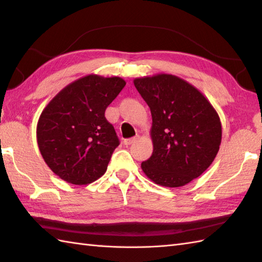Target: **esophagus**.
Returning <instances> with one entry per match:
<instances>
[{"label": "esophagus", "instance_id": "esophagus-1", "mask_svg": "<svg viewBox=\"0 0 262 262\" xmlns=\"http://www.w3.org/2000/svg\"><path fill=\"white\" fill-rule=\"evenodd\" d=\"M138 138H140V136H135V137H132V138H126V140H124V144L125 145H130V144L137 142Z\"/></svg>", "mask_w": 262, "mask_h": 262}]
</instances>
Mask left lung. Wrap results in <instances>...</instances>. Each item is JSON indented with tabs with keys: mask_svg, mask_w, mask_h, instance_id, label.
Returning <instances> with one entry per match:
<instances>
[{
	"mask_svg": "<svg viewBox=\"0 0 262 262\" xmlns=\"http://www.w3.org/2000/svg\"><path fill=\"white\" fill-rule=\"evenodd\" d=\"M134 85L152 115L153 153L142 170L157 185H187L209 168L219 153V114L190 83L172 74L137 77Z\"/></svg>",
	"mask_w": 262,
	"mask_h": 262,
	"instance_id": "8db88e82",
	"label": "left lung"
}]
</instances>
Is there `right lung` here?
<instances>
[{
    "instance_id": "right-lung-1",
    "label": "right lung",
    "mask_w": 262,
    "mask_h": 262,
    "mask_svg": "<svg viewBox=\"0 0 262 262\" xmlns=\"http://www.w3.org/2000/svg\"><path fill=\"white\" fill-rule=\"evenodd\" d=\"M125 85L118 76H83L60 90L42 110L37 124L38 147L60 179L88 185L103 176L119 145L104 111Z\"/></svg>"
}]
</instances>
